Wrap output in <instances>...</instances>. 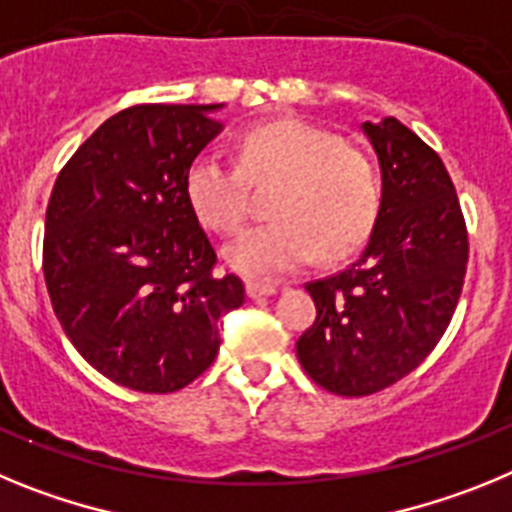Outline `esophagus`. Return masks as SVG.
<instances>
[{"mask_svg":"<svg viewBox=\"0 0 512 512\" xmlns=\"http://www.w3.org/2000/svg\"><path fill=\"white\" fill-rule=\"evenodd\" d=\"M246 295L251 297V300H264V297L277 295V287H274V284H264V282H248Z\"/></svg>","mask_w":512,"mask_h":512,"instance_id":"obj_1","label":"esophagus"}]
</instances>
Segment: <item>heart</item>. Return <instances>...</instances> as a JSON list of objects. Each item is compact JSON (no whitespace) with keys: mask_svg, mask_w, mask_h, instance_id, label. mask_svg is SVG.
Masks as SVG:
<instances>
[{"mask_svg":"<svg viewBox=\"0 0 512 512\" xmlns=\"http://www.w3.org/2000/svg\"><path fill=\"white\" fill-rule=\"evenodd\" d=\"M246 179H279L271 223L253 225L225 248V261L243 277L277 279L323 253L343 259L369 238L379 215L382 187L374 164L336 133L282 117L248 130L241 169L220 153H200L184 176L194 215L220 233L246 217Z\"/></svg>","mask_w":512,"mask_h":512,"instance_id":"heart-1","label":"heart"}]
</instances>
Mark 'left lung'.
Instances as JSON below:
<instances>
[{
  "label": "left lung",
  "instance_id": "1",
  "mask_svg": "<svg viewBox=\"0 0 512 512\" xmlns=\"http://www.w3.org/2000/svg\"><path fill=\"white\" fill-rule=\"evenodd\" d=\"M382 202L356 264L307 284L318 318L297 341L302 369L333 395L361 397L410 374L441 341L467 274L456 189L436 151L395 117L361 122Z\"/></svg>",
  "mask_w": 512,
  "mask_h": 512
}]
</instances>
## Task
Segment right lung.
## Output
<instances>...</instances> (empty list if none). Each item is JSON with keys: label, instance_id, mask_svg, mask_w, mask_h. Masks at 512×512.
Segmentation results:
<instances>
[{"label": "right lung", "instance_id": "1", "mask_svg": "<svg viewBox=\"0 0 512 512\" xmlns=\"http://www.w3.org/2000/svg\"><path fill=\"white\" fill-rule=\"evenodd\" d=\"M225 104H138L104 120L58 174L43 274L63 333L110 382L166 395L215 361L246 300L184 192Z\"/></svg>", "mask_w": 512, "mask_h": 512}]
</instances>
